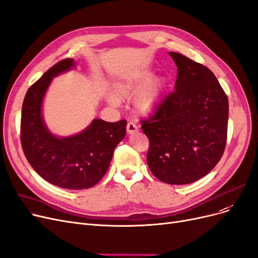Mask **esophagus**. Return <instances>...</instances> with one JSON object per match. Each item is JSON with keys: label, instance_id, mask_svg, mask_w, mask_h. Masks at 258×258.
<instances>
[{"label": "esophagus", "instance_id": "34e87169", "mask_svg": "<svg viewBox=\"0 0 258 258\" xmlns=\"http://www.w3.org/2000/svg\"><path fill=\"white\" fill-rule=\"evenodd\" d=\"M126 131H127L128 134H134V133L138 132V126L136 125V124H135L134 122L130 121V122L127 123V125H126Z\"/></svg>", "mask_w": 258, "mask_h": 258}]
</instances>
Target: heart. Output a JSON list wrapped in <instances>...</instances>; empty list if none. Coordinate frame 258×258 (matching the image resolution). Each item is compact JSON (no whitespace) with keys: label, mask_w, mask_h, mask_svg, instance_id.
<instances>
[{"label":"heart","mask_w":258,"mask_h":258,"mask_svg":"<svg viewBox=\"0 0 258 258\" xmlns=\"http://www.w3.org/2000/svg\"><path fill=\"white\" fill-rule=\"evenodd\" d=\"M153 73L150 70H141L124 78L114 86V94L108 95L111 105H120L119 98H132L138 94L135 101L136 111L148 117L152 115L161 105L165 82L163 79L152 80Z\"/></svg>","instance_id":"heart-1"}]
</instances>
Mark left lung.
Returning a JSON list of instances; mask_svg holds the SVG:
<instances>
[{
	"label": "left lung",
	"instance_id": "left-lung-1",
	"mask_svg": "<svg viewBox=\"0 0 258 258\" xmlns=\"http://www.w3.org/2000/svg\"><path fill=\"white\" fill-rule=\"evenodd\" d=\"M174 91L141 130L149 138L148 166L168 184H188L205 177L225 150L228 98L214 74L177 52Z\"/></svg>",
	"mask_w": 258,
	"mask_h": 258
}]
</instances>
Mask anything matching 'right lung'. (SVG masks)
Segmentation results:
<instances>
[{
    "mask_svg": "<svg viewBox=\"0 0 258 258\" xmlns=\"http://www.w3.org/2000/svg\"><path fill=\"white\" fill-rule=\"evenodd\" d=\"M65 59L49 69L24 97L21 111V146L28 162L49 183L69 189L94 186L106 173L113 151L126 134L125 120L114 123L94 119L76 135L57 137L46 126L43 101L52 78L74 69Z\"/></svg>",
    "mask_w": 258,
    "mask_h": 258,
    "instance_id": "add662e5",
    "label": "right lung"
}]
</instances>
